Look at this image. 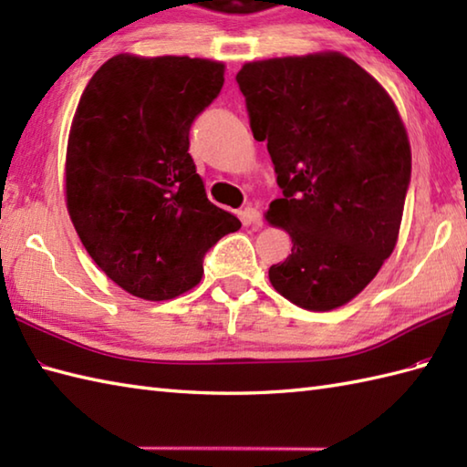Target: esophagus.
Listing matches in <instances>:
<instances>
[{"label": "esophagus", "instance_id": "1", "mask_svg": "<svg viewBox=\"0 0 467 467\" xmlns=\"http://www.w3.org/2000/svg\"><path fill=\"white\" fill-rule=\"evenodd\" d=\"M241 218H243V223L246 224V226H261V213L256 211L254 206H246L244 211L241 213Z\"/></svg>", "mask_w": 467, "mask_h": 467}]
</instances>
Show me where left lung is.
Returning <instances> with one entry per match:
<instances>
[{
    "label": "left lung",
    "mask_w": 467,
    "mask_h": 467,
    "mask_svg": "<svg viewBox=\"0 0 467 467\" xmlns=\"http://www.w3.org/2000/svg\"><path fill=\"white\" fill-rule=\"evenodd\" d=\"M236 82L283 188L265 218L293 243L269 281L301 309L333 311L375 279L400 239L411 146L398 106L331 49L246 62Z\"/></svg>",
    "instance_id": "left-lung-1"
}]
</instances>
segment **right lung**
<instances>
[{"mask_svg": "<svg viewBox=\"0 0 467 467\" xmlns=\"http://www.w3.org/2000/svg\"><path fill=\"white\" fill-rule=\"evenodd\" d=\"M224 84L204 57L118 54L78 102L66 206L94 263L126 293L168 301L202 279L204 253L241 228L206 198L188 154L194 118Z\"/></svg>", "mask_w": 467, "mask_h": 467, "instance_id": "obj_1", "label": "right lung"}]
</instances>
